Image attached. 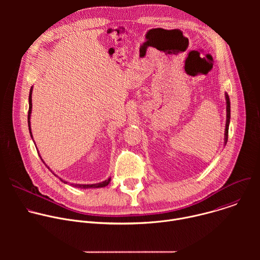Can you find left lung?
I'll use <instances>...</instances> for the list:
<instances>
[{
	"label": "left lung",
	"mask_w": 260,
	"mask_h": 260,
	"mask_svg": "<svg viewBox=\"0 0 260 260\" xmlns=\"http://www.w3.org/2000/svg\"><path fill=\"white\" fill-rule=\"evenodd\" d=\"M225 101H226V123H225V132H224V146L228 143L229 126L231 122V102H230V96L226 92H225Z\"/></svg>",
	"instance_id": "1"
}]
</instances>
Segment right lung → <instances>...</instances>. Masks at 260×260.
<instances>
[{"label": "right lung", "mask_w": 260, "mask_h": 260, "mask_svg": "<svg viewBox=\"0 0 260 260\" xmlns=\"http://www.w3.org/2000/svg\"><path fill=\"white\" fill-rule=\"evenodd\" d=\"M31 93H32V86L30 87V89H29V95H28V114H27V124H28V131H29V135H30V138L32 139V134H31V128H30V114H31V108H32V105H31ZM32 141H34V139H32ZM36 145V144H35ZM38 151V150H37ZM39 153V152H38ZM39 156H40V153H39ZM40 158L42 159V157L40 156ZM42 161L44 162V160L42 159ZM45 164V162H44ZM45 166L49 169V171L55 176V177H58L57 175H55L54 174V172H52V170L45 164ZM58 179L61 181V182H63L64 184H70L71 186H73V187H76V188H81V189H88V188H102V187H106L107 185L110 183V181H111V177H109L108 179H106L105 181H103V182H100V183H94V184H75V183H70V182H68V181H64L63 179H61V178H59L58 177Z\"/></svg>", "instance_id": "1"}]
</instances>
